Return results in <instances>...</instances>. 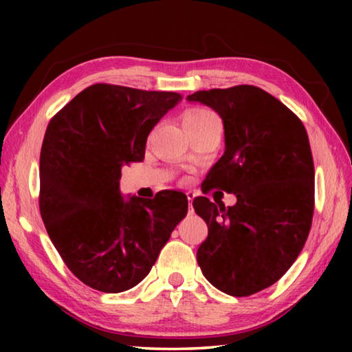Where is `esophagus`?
Returning <instances> with one entry per match:
<instances>
[{
  "label": "esophagus",
  "mask_w": 352,
  "mask_h": 352,
  "mask_svg": "<svg viewBox=\"0 0 352 352\" xmlns=\"http://www.w3.org/2000/svg\"><path fill=\"white\" fill-rule=\"evenodd\" d=\"M186 195H188V200H189V212H192V200L195 197V194L190 192V190H188Z\"/></svg>",
  "instance_id": "obj_1"
}]
</instances>
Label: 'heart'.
<instances>
[{
	"label": "heart",
	"instance_id": "obj_1",
	"mask_svg": "<svg viewBox=\"0 0 352 352\" xmlns=\"http://www.w3.org/2000/svg\"><path fill=\"white\" fill-rule=\"evenodd\" d=\"M214 113L210 111L208 109H201V107H195V109H189L188 111H184L183 115V126L186 127L189 124L197 122L200 119H205L208 116H212Z\"/></svg>",
	"mask_w": 352,
	"mask_h": 352
}]
</instances>
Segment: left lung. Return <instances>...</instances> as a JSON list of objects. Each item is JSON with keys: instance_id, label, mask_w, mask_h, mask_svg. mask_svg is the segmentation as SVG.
Instances as JSON below:
<instances>
[{"instance_id": "8db88e82", "label": "left lung", "mask_w": 352, "mask_h": 352, "mask_svg": "<svg viewBox=\"0 0 352 352\" xmlns=\"http://www.w3.org/2000/svg\"><path fill=\"white\" fill-rule=\"evenodd\" d=\"M223 121L225 152L205 178V190L236 194L225 208L195 197L208 225L197 262L214 287L248 296L270 287L305 247L314 216L315 170L301 119L253 85L189 94Z\"/></svg>"}]
</instances>
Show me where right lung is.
Instances as JSON below:
<instances>
[{"mask_svg":"<svg viewBox=\"0 0 352 352\" xmlns=\"http://www.w3.org/2000/svg\"><path fill=\"white\" fill-rule=\"evenodd\" d=\"M182 96L172 91L94 83L47 124L40 152L38 205L47 234L76 278L119 294L141 283L188 199L162 190L124 200V166L144 160L152 129Z\"/></svg>","mask_w":352,"mask_h":352,"instance_id":"add662e5","label":"right lung"}]
</instances>
